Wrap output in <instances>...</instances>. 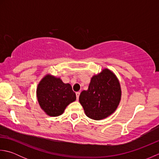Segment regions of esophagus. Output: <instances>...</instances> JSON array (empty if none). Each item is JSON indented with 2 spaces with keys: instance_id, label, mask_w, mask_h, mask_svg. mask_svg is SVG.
Returning a JSON list of instances; mask_svg holds the SVG:
<instances>
[{
  "instance_id": "esophagus-1",
  "label": "esophagus",
  "mask_w": 159,
  "mask_h": 159,
  "mask_svg": "<svg viewBox=\"0 0 159 159\" xmlns=\"http://www.w3.org/2000/svg\"><path fill=\"white\" fill-rule=\"evenodd\" d=\"M76 99L78 100V99H79V96H80V92H76Z\"/></svg>"
}]
</instances>
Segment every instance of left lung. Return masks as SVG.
<instances>
[{"label": "left lung", "mask_w": 159, "mask_h": 159, "mask_svg": "<svg viewBox=\"0 0 159 159\" xmlns=\"http://www.w3.org/2000/svg\"><path fill=\"white\" fill-rule=\"evenodd\" d=\"M121 97V85L117 77L112 71L104 68L92 77L88 89L80 93L79 102L87 117L101 120L116 111Z\"/></svg>", "instance_id": "8db88e82"}]
</instances>
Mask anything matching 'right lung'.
Listing matches in <instances>:
<instances>
[{"label": "right lung", "instance_id": "1", "mask_svg": "<svg viewBox=\"0 0 159 159\" xmlns=\"http://www.w3.org/2000/svg\"><path fill=\"white\" fill-rule=\"evenodd\" d=\"M36 94L41 109L50 117L61 116L67 106L76 99L70 84L64 83L59 77L50 74L40 80Z\"/></svg>", "mask_w": 159, "mask_h": 159}]
</instances>
